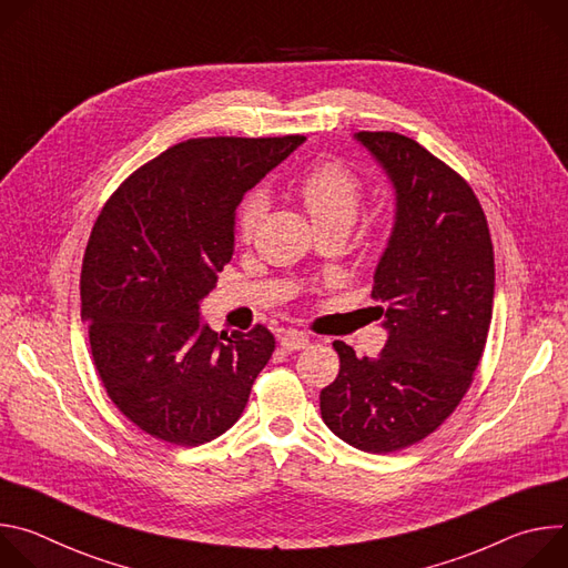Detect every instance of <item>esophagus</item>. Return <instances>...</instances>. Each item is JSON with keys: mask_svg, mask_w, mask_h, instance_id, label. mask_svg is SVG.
I'll list each match as a JSON object with an SVG mask.
<instances>
[{"mask_svg": "<svg viewBox=\"0 0 568 568\" xmlns=\"http://www.w3.org/2000/svg\"><path fill=\"white\" fill-rule=\"evenodd\" d=\"M278 342H281V346H283L285 351H290V353L303 351V348L310 346V337H307L305 333H296V331H285V333L278 337Z\"/></svg>", "mask_w": 568, "mask_h": 568, "instance_id": "1", "label": "esophagus"}]
</instances>
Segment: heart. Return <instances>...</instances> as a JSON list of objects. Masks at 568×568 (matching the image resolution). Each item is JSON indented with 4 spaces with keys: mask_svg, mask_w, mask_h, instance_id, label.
<instances>
[{
    "mask_svg": "<svg viewBox=\"0 0 568 568\" xmlns=\"http://www.w3.org/2000/svg\"><path fill=\"white\" fill-rule=\"evenodd\" d=\"M296 195L301 197L314 226L348 231L359 213L362 184L359 178L342 161L328 159L314 164L298 182ZM267 213V197L252 193L237 211V235L250 242Z\"/></svg>",
    "mask_w": 568,
    "mask_h": 568,
    "instance_id": "obj_1",
    "label": "heart"
}]
</instances>
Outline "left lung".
Instances as JSON below:
<instances>
[{"label":"left lung","instance_id":"1","mask_svg":"<svg viewBox=\"0 0 568 568\" xmlns=\"http://www.w3.org/2000/svg\"><path fill=\"white\" fill-rule=\"evenodd\" d=\"M355 141L395 193L371 292L388 337L377 357L335 342L339 375L318 399L335 436L388 454L436 432L469 388L493 321L495 252L469 184L418 141L397 132Z\"/></svg>","mask_w":568,"mask_h":568}]
</instances>
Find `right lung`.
<instances>
[{
    "mask_svg": "<svg viewBox=\"0 0 568 568\" xmlns=\"http://www.w3.org/2000/svg\"><path fill=\"white\" fill-rule=\"evenodd\" d=\"M303 141L189 139L103 206L80 274V316L110 399L152 438L197 447L245 412L274 335L265 326L217 335L200 303L233 256L237 204Z\"/></svg>",
    "mask_w": 568,
    "mask_h": 568,
    "instance_id": "add662e5",
    "label": "right lung"
}]
</instances>
